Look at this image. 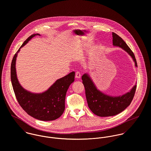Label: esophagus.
Returning a JSON list of instances; mask_svg holds the SVG:
<instances>
[{
  "label": "esophagus",
  "instance_id": "obj_1",
  "mask_svg": "<svg viewBox=\"0 0 151 151\" xmlns=\"http://www.w3.org/2000/svg\"><path fill=\"white\" fill-rule=\"evenodd\" d=\"M75 77L78 79H79L81 78V73L79 72H76V73H75Z\"/></svg>",
  "mask_w": 151,
  "mask_h": 151
}]
</instances>
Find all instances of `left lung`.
Instances as JSON below:
<instances>
[{"label": "left lung", "mask_w": 151, "mask_h": 151, "mask_svg": "<svg viewBox=\"0 0 151 151\" xmlns=\"http://www.w3.org/2000/svg\"><path fill=\"white\" fill-rule=\"evenodd\" d=\"M113 45L119 46L127 52L133 58L135 67H137L134 53L126 42L117 34L112 32ZM84 88L86 100L88 108L95 115L101 117L116 115L124 111L132 102L134 98L135 85L131 91L122 96L111 97L102 93L98 90L87 74L82 77Z\"/></svg>", "instance_id": "1"}]
</instances>
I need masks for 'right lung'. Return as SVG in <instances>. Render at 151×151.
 <instances>
[{"mask_svg": "<svg viewBox=\"0 0 151 151\" xmlns=\"http://www.w3.org/2000/svg\"><path fill=\"white\" fill-rule=\"evenodd\" d=\"M33 34L21 45L19 49L34 36ZM19 49L14 54L11 64V81L17 101L21 108L30 116L43 121H50L60 117L65 109V96L70 84L75 79V72L57 80L45 92L31 93L19 84L16 75V60Z\"/></svg>", "mask_w": 151, "mask_h": 151, "instance_id": "1", "label": "right lung"}]
</instances>
